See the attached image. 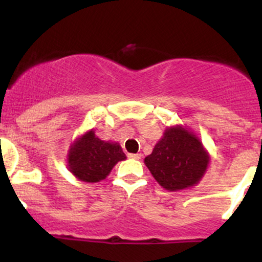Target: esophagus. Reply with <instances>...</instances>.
<instances>
[{
	"label": "esophagus",
	"mask_w": 262,
	"mask_h": 262,
	"mask_svg": "<svg viewBox=\"0 0 262 262\" xmlns=\"http://www.w3.org/2000/svg\"><path fill=\"white\" fill-rule=\"evenodd\" d=\"M128 158L129 159H133V160H139L141 158L140 154H128Z\"/></svg>",
	"instance_id": "obj_1"
}]
</instances>
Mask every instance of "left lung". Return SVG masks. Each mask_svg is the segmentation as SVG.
<instances>
[{"label": "left lung", "instance_id": "obj_1", "mask_svg": "<svg viewBox=\"0 0 262 262\" xmlns=\"http://www.w3.org/2000/svg\"><path fill=\"white\" fill-rule=\"evenodd\" d=\"M210 156L191 129L171 125L144 159L156 182L170 192L193 187L206 173Z\"/></svg>", "mask_w": 262, "mask_h": 262}]
</instances>
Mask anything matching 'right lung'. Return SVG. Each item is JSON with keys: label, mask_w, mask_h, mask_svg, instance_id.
I'll return each mask as SVG.
<instances>
[{"label": "right lung", "mask_w": 262, "mask_h": 262, "mask_svg": "<svg viewBox=\"0 0 262 262\" xmlns=\"http://www.w3.org/2000/svg\"><path fill=\"white\" fill-rule=\"evenodd\" d=\"M127 159L118 143L104 141L90 129L74 140L68 152V169L83 182H100L114 165Z\"/></svg>", "instance_id": "add662e5"}]
</instances>
